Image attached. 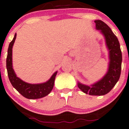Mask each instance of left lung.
Returning <instances> with one entry per match:
<instances>
[{
  "instance_id": "left-lung-1",
  "label": "left lung",
  "mask_w": 129,
  "mask_h": 129,
  "mask_svg": "<svg viewBox=\"0 0 129 129\" xmlns=\"http://www.w3.org/2000/svg\"><path fill=\"white\" fill-rule=\"evenodd\" d=\"M94 21L96 29L99 30L105 37L106 44L109 50V67L105 76L95 83L89 86L78 82V86L86 94L104 95L110 92L118 81L121 74L122 55L118 38L111 29L104 21L99 20Z\"/></svg>"
}]
</instances>
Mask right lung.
Wrapping results in <instances>:
<instances>
[{"instance_id":"right-lung-1","label":"right lung","mask_w":129,"mask_h":129,"mask_svg":"<svg viewBox=\"0 0 129 129\" xmlns=\"http://www.w3.org/2000/svg\"><path fill=\"white\" fill-rule=\"evenodd\" d=\"M16 34H15L13 41L10 43L8 50L6 58V68L8 71L9 81L13 87L23 97L29 99H40L48 95L51 92L54 86L55 76L57 71L55 72L48 81L40 84H30L21 80L16 76L13 69L12 63V51L13 46L15 41Z\"/></svg>"}]
</instances>
